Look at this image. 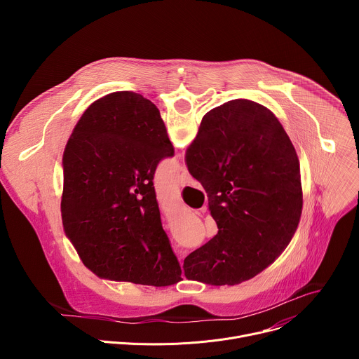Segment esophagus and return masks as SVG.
<instances>
[{"mask_svg":"<svg viewBox=\"0 0 359 359\" xmlns=\"http://www.w3.org/2000/svg\"><path fill=\"white\" fill-rule=\"evenodd\" d=\"M179 184H180V186H186V184H187V172H186L184 168L182 169V173H180V176H179Z\"/></svg>","mask_w":359,"mask_h":359,"instance_id":"esophagus-1","label":"esophagus"}]
</instances>
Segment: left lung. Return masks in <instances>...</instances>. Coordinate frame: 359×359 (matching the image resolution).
<instances>
[{"label": "left lung", "mask_w": 359, "mask_h": 359, "mask_svg": "<svg viewBox=\"0 0 359 359\" xmlns=\"http://www.w3.org/2000/svg\"><path fill=\"white\" fill-rule=\"evenodd\" d=\"M173 153L159 109L135 92L95 100L74 128L62 156V224L99 278L155 287L182 281L153 186L158 163Z\"/></svg>", "instance_id": "left-lung-1"}]
</instances>
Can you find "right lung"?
Returning a JSON list of instances; mask_svg holds the SVG:
<instances>
[{"mask_svg": "<svg viewBox=\"0 0 359 359\" xmlns=\"http://www.w3.org/2000/svg\"><path fill=\"white\" fill-rule=\"evenodd\" d=\"M186 166L206 190L219 229L184 259L186 278L236 285L271 266L302 212L299 161L276 115L248 99L212 109L186 150Z\"/></svg>", "mask_w": 359, "mask_h": 359, "instance_id": "add662e5", "label": "right lung"}]
</instances>
